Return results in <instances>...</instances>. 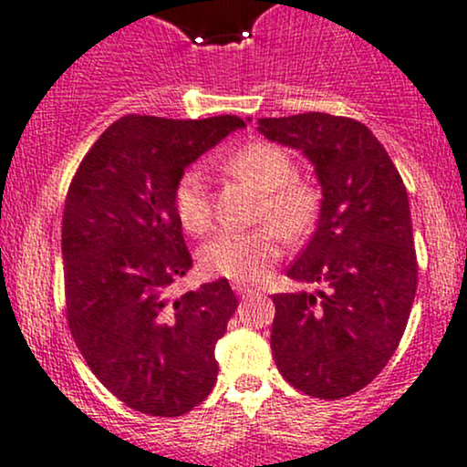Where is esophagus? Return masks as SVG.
<instances>
[{"mask_svg":"<svg viewBox=\"0 0 467 467\" xmlns=\"http://www.w3.org/2000/svg\"><path fill=\"white\" fill-rule=\"evenodd\" d=\"M233 288H234V293H237L239 297H250V296H254V291L250 286H246V284H242V282H234L233 284Z\"/></svg>","mask_w":467,"mask_h":467,"instance_id":"obj_1","label":"esophagus"}]
</instances>
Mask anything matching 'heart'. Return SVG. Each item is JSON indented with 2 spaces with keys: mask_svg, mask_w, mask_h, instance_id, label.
<instances>
[{
  "mask_svg": "<svg viewBox=\"0 0 467 467\" xmlns=\"http://www.w3.org/2000/svg\"><path fill=\"white\" fill-rule=\"evenodd\" d=\"M225 170L264 192L259 217L271 219L286 237H299L313 223L316 196L297 181V168L286 150L273 143H250L225 161ZM171 205L185 233L201 234L210 228L208 185L199 170H188L176 181ZM282 254V237L273 225L244 230H221L203 244L199 264L208 275L242 284L259 282Z\"/></svg>",
  "mask_w": 467,
  "mask_h": 467,
  "instance_id": "1",
  "label": "heart"
}]
</instances>
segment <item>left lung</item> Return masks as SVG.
Listing matches in <instances>:
<instances>
[{
    "label": "left lung",
    "mask_w": 467,
    "mask_h": 467,
    "mask_svg": "<svg viewBox=\"0 0 467 467\" xmlns=\"http://www.w3.org/2000/svg\"><path fill=\"white\" fill-rule=\"evenodd\" d=\"M257 131L302 151L322 188L316 233L288 268L297 284L320 288L273 296L275 365L313 399H345L389 362L414 304L405 183L385 147L351 118H259Z\"/></svg>",
    "instance_id": "8db88e82"
}]
</instances>
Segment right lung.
Returning a JSON list of instances; mask_svg holds the SVG:
<instances>
[{
  "label": "right lung",
  "mask_w": 467,
  "mask_h": 467,
  "mask_svg": "<svg viewBox=\"0 0 467 467\" xmlns=\"http://www.w3.org/2000/svg\"><path fill=\"white\" fill-rule=\"evenodd\" d=\"M237 116H125L82 159L62 217L67 320L98 380L136 411L181 416L217 385L214 345L237 296L228 279L171 299L192 266L171 205L176 181Z\"/></svg>",
  "instance_id": "obj_1"
}]
</instances>
